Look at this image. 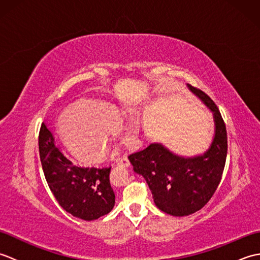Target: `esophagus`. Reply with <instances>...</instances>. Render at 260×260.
<instances>
[{
	"mask_svg": "<svg viewBox=\"0 0 260 260\" xmlns=\"http://www.w3.org/2000/svg\"><path fill=\"white\" fill-rule=\"evenodd\" d=\"M118 165H120V167H124V168H128L129 167V161H128V158H127V156L120 157L118 159Z\"/></svg>",
	"mask_w": 260,
	"mask_h": 260,
	"instance_id": "1",
	"label": "esophagus"
}]
</instances>
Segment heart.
I'll use <instances>...</instances> for the list:
<instances>
[{
    "label": "heart",
    "mask_w": 260,
    "mask_h": 260,
    "mask_svg": "<svg viewBox=\"0 0 260 260\" xmlns=\"http://www.w3.org/2000/svg\"><path fill=\"white\" fill-rule=\"evenodd\" d=\"M58 131L66 145L82 162L101 159L115 134L125 145L134 144L139 124L134 118L123 123L117 108L102 102H81L58 119Z\"/></svg>",
    "instance_id": "b5f03b06"
}]
</instances>
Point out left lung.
I'll return each mask as SVG.
<instances>
[{
  "mask_svg": "<svg viewBox=\"0 0 260 260\" xmlns=\"http://www.w3.org/2000/svg\"><path fill=\"white\" fill-rule=\"evenodd\" d=\"M39 153L47 183L66 211L91 221L109 213L115 193L109 182V168L77 167L54 143V136L42 123Z\"/></svg>",
  "mask_w": 260,
  "mask_h": 260,
  "instance_id": "left-lung-1",
  "label": "left lung"
}]
</instances>
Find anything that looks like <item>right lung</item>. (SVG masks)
<instances>
[{
  "label": "right lung",
  "mask_w": 260,
  "mask_h": 260,
  "mask_svg": "<svg viewBox=\"0 0 260 260\" xmlns=\"http://www.w3.org/2000/svg\"><path fill=\"white\" fill-rule=\"evenodd\" d=\"M187 86L213 112L215 134L209 150L185 158L154 143L128 156L135 172L146 180L155 206L175 217L194 213L209 202L221 181L228 151L227 129L217 105L201 89Z\"/></svg>",
  "instance_id": "obj_1"
}]
</instances>
